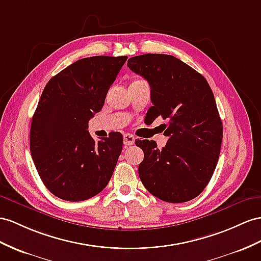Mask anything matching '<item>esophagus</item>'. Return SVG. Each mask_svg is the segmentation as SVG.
<instances>
[{
	"label": "esophagus",
	"mask_w": 261,
	"mask_h": 261,
	"mask_svg": "<svg viewBox=\"0 0 261 261\" xmlns=\"http://www.w3.org/2000/svg\"><path fill=\"white\" fill-rule=\"evenodd\" d=\"M135 141H136L135 136L130 135V133H125V135H123L124 145H132V144H135Z\"/></svg>",
	"instance_id": "34e87169"
}]
</instances>
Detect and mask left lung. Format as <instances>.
Here are the masks:
<instances>
[{"instance_id": "8db88e82", "label": "left lung", "mask_w": 261, "mask_h": 261, "mask_svg": "<svg viewBox=\"0 0 261 261\" xmlns=\"http://www.w3.org/2000/svg\"><path fill=\"white\" fill-rule=\"evenodd\" d=\"M128 67L151 87L150 120L169 121L161 150L153 140L136 142L144 152L140 179L164 202H189L208 184L219 158L223 123L214 93L199 72L174 56L140 55L129 58Z\"/></svg>"}]
</instances>
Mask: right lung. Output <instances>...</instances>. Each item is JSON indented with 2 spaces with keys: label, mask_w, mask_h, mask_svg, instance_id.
I'll list each match as a JSON object with an SVG mask.
<instances>
[{
  "label": "right lung",
  "mask_w": 261,
  "mask_h": 261,
  "mask_svg": "<svg viewBox=\"0 0 261 261\" xmlns=\"http://www.w3.org/2000/svg\"><path fill=\"white\" fill-rule=\"evenodd\" d=\"M126 59H79L45 86L32 119L30 149L39 177L55 196L86 200L109 183L121 154L122 135L111 132L95 142L87 129Z\"/></svg>",
  "instance_id": "1"
}]
</instances>
